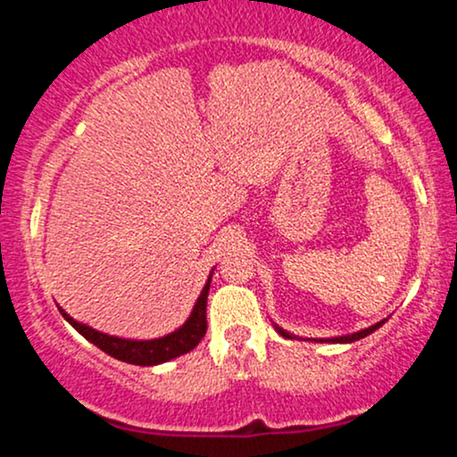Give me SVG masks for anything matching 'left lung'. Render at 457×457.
Masks as SVG:
<instances>
[{"label": "left lung", "instance_id": "1", "mask_svg": "<svg viewBox=\"0 0 457 457\" xmlns=\"http://www.w3.org/2000/svg\"><path fill=\"white\" fill-rule=\"evenodd\" d=\"M382 324H385V320H380V322H376L374 327H370V328H363V330H359V333H353V335H344V337L320 339V342H333V344H350V342H356V339H363V337H367V335H370V333H374V330H376V328H380ZM275 328H277V333L283 335V337H287V339H295V335H290V333H287V330H283V328H279V327H275ZM313 342H316V339H313Z\"/></svg>", "mask_w": 457, "mask_h": 457}]
</instances>
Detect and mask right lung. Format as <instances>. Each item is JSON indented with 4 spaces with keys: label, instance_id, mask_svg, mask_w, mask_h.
<instances>
[{
    "label": "right lung",
    "instance_id": "1",
    "mask_svg": "<svg viewBox=\"0 0 457 457\" xmlns=\"http://www.w3.org/2000/svg\"><path fill=\"white\" fill-rule=\"evenodd\" d=\"M211 279L212 275L208 277L206 286H204L202 295H199L195 307H193L191 316L180 328L174 330V333L165 335V337L159 339H145V342H137V339H122L113 337V335H104L101 330H94L86 324L72 320L64 309L60 307V313L68 320V324H72V328H77L87 342H92L96 348H101L103 353H107L113 359L124 361V363L130 365H159L165 363V361L176 359V356L187 354L188 350H193L195 345L202 342V337L206 335V301H208V290H211Z\"/></svg>",
    "mask_w": 457,
    "mask_h": 457
}]
</instances>
